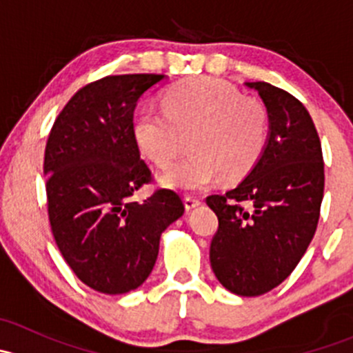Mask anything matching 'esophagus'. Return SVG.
Segmentation results:
<instances>
[{"instance_id":"obj_1","label":"esophagus","mask_w":353,"mask_h":353,"mask_svg":"<svg viewBox=\"0 0 353 353\" xmlns=\"http://www.w3.org/2000/svg\"><path fill=\"white\" fill-rule=\"evenodd\" d=\"M199 203L201 201H199L196 196H184V206H186V210L196 208Z\"/></svg>"}]
</instances>
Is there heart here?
Returning <instances> with one entry per match:
<instances>
[{
	"label": "heart",
	"instance_id": "obj_1",
	"mask_svg": "<svg viewBox=\"0 0 353 353\" xmlns=\"http://www.w3.org/2000/svg\"><path fill=\"white\" fill-rule=\"evenodd\" d=\"M268 137V112L254 97L212 77L172 85L162 97V110L148 109L134 123L141 154L165 167L181 154L184 140L190 155L160 177L165 188L199 191L222 174L244 177L261 157Z\"/></svg>",
	"mask_w": 353,
	"mask_h": 353
}]
</instances>
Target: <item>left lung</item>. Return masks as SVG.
Returning <instances> with one entry per match:
<instances>
[{
  "instance_id": "8db88e82",
  "label": "left lung",
  "mask_w": 353,
  "mask_h": 353,
  "mask_svg": "<svg viewBox=\"0 0 353 353\" xmlns=\"http://www.w3.org/2000/svg\"><path fill=\"white\" fill-rule=\"evenodd\" d=\"M268 112L265 150L251 172L206 205L219 216L210 263L232 294L256 297L294 272L314 237L325 191L321 141L307 109L266 81H248Z\"/></svg>"
}]
</instances>
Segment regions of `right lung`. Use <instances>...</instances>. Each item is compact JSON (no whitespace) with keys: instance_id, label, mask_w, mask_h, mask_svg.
<instances>
[{"instance_id":"add662e5","label":"right lung","mask_w":353,"mask_h":353,"mask_svg":"<svg viewBox=\"0 0 353 353\" xmlns=\"http://www.w3.org/2000/svg\"><path fill=\"white\" fill-rule=\"evenodd\" d=\"M163 74H116L85 85L56 117L44 155L52 236L74 275L117 295L148 279L160 236L184 213L170 190L138 203L152 181L134 140L133 112Z\"/></svg>"}]
</instances>
